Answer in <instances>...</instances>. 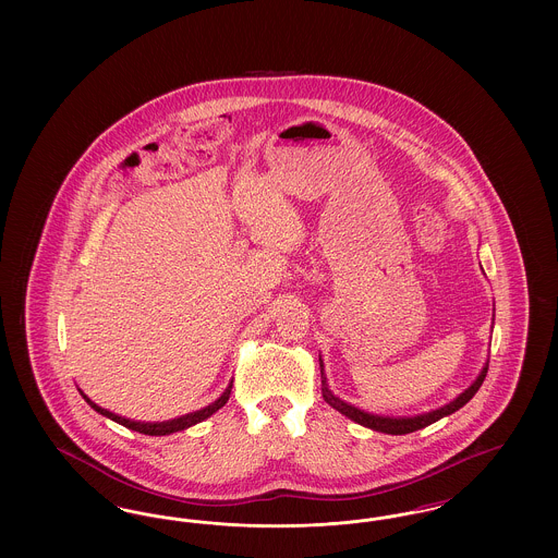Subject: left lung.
<instances>
[{
	"label": "left lung",
	"mask_w": 558,
	"mask_h": 558,
	"mask_svg": "<svg viewBox=\"0 0 558 558\" xmlns=\"http://www.w3.org/2000/svg\"><path fill=\"white\" fill-rule=\"evenodd\" d=\"M496 312V310H494ZM492 328H494V322H492ZM489 362V360H487ZM487 362L483 364V368L478 372L477 378L471 383V387H466L458 398L451 399L450 403L441 405V408H435L430 412H423V414H414V416H385V414H372L366 410H360L357 405L353 403H347L345 399L337 398L330 387H328V380H326V374H324V362H322V355H319V372H322V398L332 405L337 412H341L347 418H351L353 423L357 425L366 426L372 430H378V433H387V435H405V433H414L418 428H425V426L433 425L446 416L453 414L456 410H460L464 403H469L473 396L477 393L478 387L483 385L485 380V374H487Z\"/></svg>",
	"instance_id": "1"
}]
</instances>
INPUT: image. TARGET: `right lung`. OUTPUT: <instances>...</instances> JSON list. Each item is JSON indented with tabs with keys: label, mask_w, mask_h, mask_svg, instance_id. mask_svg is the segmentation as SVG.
<instances>
[{
	"label": "right lung",
	"mask_w": 558,
	"mask_h": 558,
	"mask_svg": "<svg viewBox=\"0 0 558 558\" xmlns=\"http://www.w3.org/2000/svg\"><path fill=\"white\" fill-rule=\"evenodd\" d=\"M232 383L234 380H230V385L226 387V391L219 396V398L215 399L213 403L209 405H205V408H201V410H196V412H190V414H184V416H178V418H171V421H162V423H142V421H132V418H125V416H119V414H114V412H110V410H105V408H100L98 403H94L92 399L87 398L83 391L80 389L81 396L83 399L98 412V414H102V416H107L110 421H114V423H119V425L128 426V428H132V430H137V433H144V435H153V437H160V435H171V433H178V430H184V428H190V426L198 425V423H203V421H207L209 416H213L219 408H223L226 405V401L230 399V393H232Z\"/></svg>",
	"instance_id": "obj_1"
}]
</instances>
